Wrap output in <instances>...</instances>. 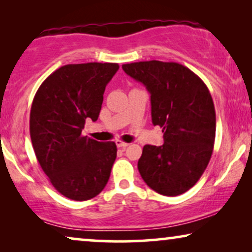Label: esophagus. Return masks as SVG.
I'll return each instance as SVG.
<instances>
[{
	"mask_svg": "<svg viewBox=\"0 0 252 252\" xmlns=\"http://www.w3.org/2000/svg\"><path fill=\"white\" fill-rule=\"evenodd\" d=\"M116 144L118 148H126L129 146V143L124 142V141H122V140H116Z\"/></svg>",
	"mask_w": 252,
	"mask_h": 252,
	"instance_id": "1",
	"label": "esophagus"
}]
</instances>
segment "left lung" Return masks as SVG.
<instances>
[{"instance_id":"1","label":"left lung","mask_w":252,"mask_h":252,"mask_svg":"<svg viewBox=\"0 0 252 252\" xmlns=\"http://www.w3.org/2000/svg\"><path fill=\"white\" fill-rule=\"evenodd\" d=\"M123 70L150 93L151 118L163 128V146L143 147L137 168L158 194L178 196L199 180L212 156L216 110L197 74L174 62L124 64Z\"/></svg>"}]
</instances>
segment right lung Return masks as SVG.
<instances>
[{
	"label": "right lung",
	"mask_w": 252,
	"mask_h": 252,
	"mask_svg": "<svg viewBox=\"0 0 252 252\" xmlns=\"http://www.w3.org/2000/svg\"><path fill=\"white\" fill-rule=\"evenodd\" d=\"M117 63L67 64L37 89L30 115V134L41 168L55 189L73 201H87L108 184L117 157L115 142L81 134L86 120L96 122L105 86Z\"/></svg>",
	"instance_id": "add662e5"
}]
</instances>
